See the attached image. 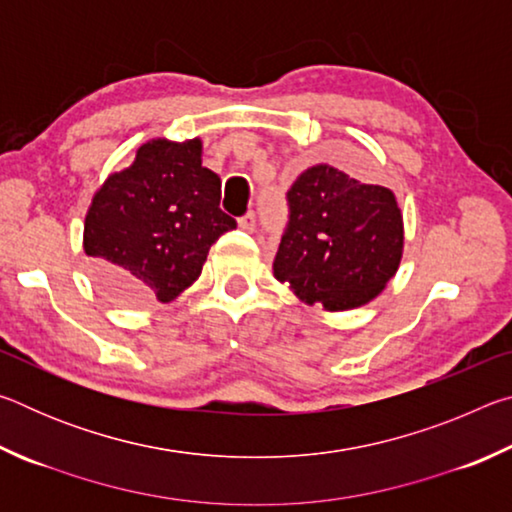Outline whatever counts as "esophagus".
<instances>
[{
    "label": "esophagus",
    "mask_w": 512,
    "mask_h": 512,
    "mask_svg": "<svg viewBox=\"0 0 512 512\" xmlns=\"http://www.w3.org/2000/svg\"><path fill=\"white\" fill-rule=\"evenodd\" d=\"M255 223H257L255 212H248V214H244V216H241V219H239V228L246 230V232H253V230H255Z\"/></svg>",
    "instance_id": "1"
}]
</instances>
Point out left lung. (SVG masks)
<instances>
[{
  "label": "left lung",
  "mask_w": 512,
  "mask_h": 512,
  "mask_svg": "<svg viewBox=\"0 0 512 512\" xmlns=\"http://www.w3.org/2000/svg\"><path fill=\"white\" fill-rule=\"evenodd\" d=\"M289 221L273 275L327 311L370 302L397 273L404 248L395 194L327 164L300 173L287 192Z\"/></svg>",
  "instance_id": "8db88e82"
}]
</instances>
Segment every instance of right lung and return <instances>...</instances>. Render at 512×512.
Segmentation results:
<instances>
[{
  "instance_id": "1",
  "label": "right lung",
  "mask_w": 512,
  "mask_h": 512,
  "mask_svg": "<svg viewBox=\"0 0 512 512\" xmlns=\"http://www.w3.org/2000/svg\"><path fill=\"white\" fill-rule=\"evenodd\" d=\"M221 178L201 164V140H153L112 173L85 216L83 248L101 291L124 305L171 302L203 271L237 221L221 207Z\"/></svg>"
}]
</instances>
